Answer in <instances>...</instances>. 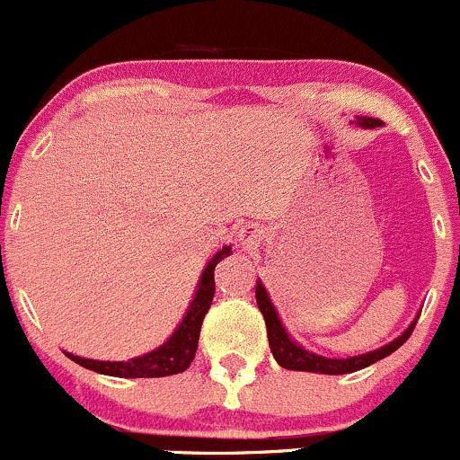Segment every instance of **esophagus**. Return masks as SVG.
Here are the masks:
<instances>
[{
	"label": "esophagus",
	"instance_id": "esophagus-1",
	"mask_svg": "<svg viewBox=\"0 0 460 460\" xmlns=\"http://www.w3.org/2000/svg\"><path fill=\"white\" fill-rule=\"evenodd\" d=\"M237 237H240V242L246 248H252L257 246V242H260V231H257L255 225H244L240 231H237Z\"/></svg>",
	"mask_w": 460,
	"mask_h": 460
}]
</instances>
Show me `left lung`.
<instances>
[{
	"label": "left lung",
	"mask_w": 460,
	"mask_h": 460,
	"mask_svg": "<svg viewBox=\"0 0 460 460\" xmlns=\"http://www.w3.org/2000/svg\"><path fill=\"white\" fill-rule=\"evenodd\" d=\"M357 128L363 129H374L381 128L383 120L372 119V116H357L355 119ZM255 298H257V307L263 314V320H266V329H268V341H270V350L277 363L285 369H296V372H314V374H350L357 372V369H363L372 363L381 361V358L389 357L394 350H398L400 346L404 344L406 340L411 337V332L415 329L417 318L406 326L404 332H400L394 341L385 344L376 350H369L366 355H357V357H346V358H331V357H322L315 355V352L307 350L294 341L289 337V332L285 331L281 318H279L277 309H274L270 296H268V289L263 288L261 281H257L255 285Z\"/></svg>",
	"instance_id": "left-lung-1"
}]
</instances>
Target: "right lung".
<instances>
[{
	"label": "right lung",
	"mask_w": 460,
	"mask_h": 460,
	"mask_svg": "<svg viewBox=\"0 0 460 460\" xmlns=\"http://www.w3.org/2000/svg\"><path fill=\"white\" fill-rule=\"evenodd\" d=\"M231 255V244L223 246L218 252L208 261V266L200 272L197 292H194L192 303L179 322V326L172 331V335L157 346L155 350L145 352V355L129 358V361H94V358L77 357L73 352H66L68 358L79 363L82 367L93 369V372L108 374V376L119 378H160V376H172V374L183 372L192 363L194 352L199 346L200 324H203L205 314L209 311V305L214 300L216 283H214V268L225 257Z\"/></svg>",
	"instance_id": "add662e5"
}]
</instances>
